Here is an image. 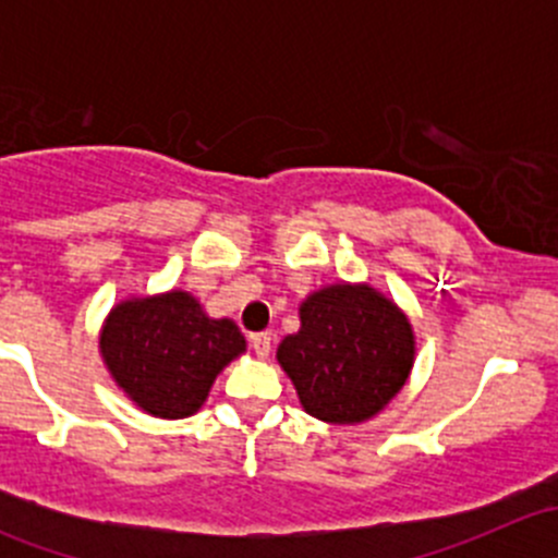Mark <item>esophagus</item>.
Wrapping results in <instances>:
<instances>
[{
    "label": "esophagus",
    "mask_w": 558,
    "mask_h": 558,
    "mask_svg": "<svg viewBox=\"0 0 558 558\" xmlns=\"http://www.w3.org/2000/svg\"><path fill=\"white\" fill-rule=\"evenodd\" d=\"M251 348L258 359H267L269 351H272V335L269 331H258V335L251 337Z\"/></svg>",
    "instance_id": "obj_1"
}]
</instances>
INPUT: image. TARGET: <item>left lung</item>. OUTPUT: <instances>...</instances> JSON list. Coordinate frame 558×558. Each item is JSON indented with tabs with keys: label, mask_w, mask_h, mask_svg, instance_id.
I'll return each instance as SVG.
<instances>
[{
	"label": "left lung",
	"mask_w": 558,
	"mask_h": 558,
	"mask_svg": "<svg viewBox=\"0 0 558 558\" xmlns=\"http://www.w3.org/2000/svg\"><path fill=\"white\" fill-rule=\"evenodd\" d=\"M415 362L410 318L369 283H331L300 305L278 364L300 404L326 424H362L402 391Z\"/></svg>",
	"instance_id": "left-lung-1"
}]
</instances>
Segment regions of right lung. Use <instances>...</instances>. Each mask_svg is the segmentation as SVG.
<instances>
[{"mask_svg": "<svg viewBox=\"0 0 558 558\" xmlns=\"http://www.w3.org/2000/svg\"><path fill=\"white\" fill-rule=\"evenodd\" d=\"M245 348L232 318H210L196 296L180 289L116 302L99 331L110 378L154 418L194 415Z\"/></svg>", "mask_w": 558, "mask_h": 558, "instance_id": "add662e5", "label": "right lung"}]
</instances>
